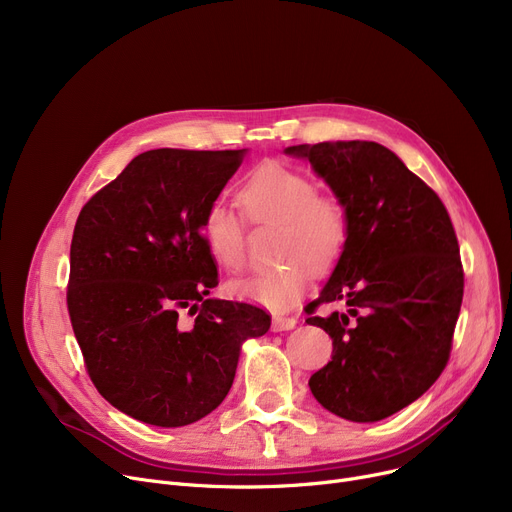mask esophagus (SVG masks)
Here are the masks:
<instances>
[{"instance_id":"1","label":"esophagus","mask_w":512,"mask_h":512,"mask_svg":"<svg viewBox=\"0 0 512 512\" xmlns=\"http://www.w3.org/2000/svg\"><path fill=\"white\" fill-rule=\"evenodd\" d=\"M294 326H297V319H294V317H286V315H274V319H272V328H274V332L292 330Z\"/></svg>"}]
</instances>
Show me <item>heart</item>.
Returning <instances> with one entry per match:
<instances>
[{
	"label": "heart",
	"instance_id": "heart-1",
	"mask_svg": "<svg viewBox=\"0 0 512 512\" xmlns=\"http://www.w3.org/2000/svg\"><path fill=\"white\" fill-rule=\"evenodd\" d=\"M238 199L253 224H280L278 255L286 259L272 270L230 284V292L274 311L290 309L313 280L340 263L351 220L334 195L317 193L313 178L290 166L267 161L240 184ZM201 234L209 255L226 272L247 263V220L224 203H211L203 213Z\"/></svg>",
	"mask_w": 512,
	"mask_h": 512
}]
</instances>
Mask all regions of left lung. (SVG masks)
Returning <instances> with one entry per match:
<instances>
[{"mask_svg": "<svg viewBox=\"0 0 512 512\" xmlns=\"http://www.w3.org/2000/svg\"><path fill=\"white\" fill-rule=\"evenodd\" d=\"M309 157L351 220L346 251L311 301L307 324L332 338L309 388L330 413L380 421L409 407L444 371L465 274L450 215L417 174L371 141L288 147ZM344 312L319 316L324 304Z\"/></svg>", "mask_w": 512, "mask_h": 512, "instance_id": "left-lung-1", "label": "left lung"}]
</instances>
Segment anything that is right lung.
Returning <instances> with one entry per match:
<instances>
[{
  "label": "right lung",
  "instance_id": "right-lung-1",
  "mask_svg": "<svg viewBox=\"0 0 512 512\" xmlns=\"http://www.w3.org/2000/svg\"><path fill=\"white\" fill-rule=\"evenodd\" d=\"M245 149H153L80 209L68 315L99 394L159 427L209 415L230 392L240 344L272 326L265 309L209 299L218 267L203 213Z\"/></svg>",
  "mask_w": 512,
  "mask_h": 512
}]
</instances>
